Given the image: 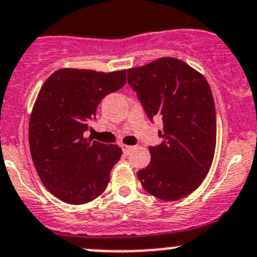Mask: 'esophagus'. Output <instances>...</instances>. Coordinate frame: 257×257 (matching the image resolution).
Listing matches in <instances>:
<instances>
[{
  "label": "esophagus",
  "instance_id": "1",
  "mask_svg": "<svg viewBox=\"0 0 257 257\" xmlns=\"http://www.w3.org/2000/svg\"><path fill=\"white\" fill-rule=\"evenodd\" d=\"M121 150H123L124 155H129L132 150H133V146H128V145H121Z\"/></svg>",
  "mask_w": 257,
  "mask_h": 257
}]
</instances>
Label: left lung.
<instances>
[{
	"label": "left lung",
	"instance_id": "obj_1",
	"mask_svg": "<svg viewBox=\"0 0 257 257\" xmlns=\"http://www.w3.org/2000/svg\"><path fill=\"white\" fill-rule=\"evenodd\" d=\"M128 83L151 121L162 119V143L150 147L151 162L138 171L146 191L166 201L183 199L203 183L212 166L217 120L212 91L201 73L164 57L128 69Z\"/></svg>",
	"mask_w": 257,
	"mask_h": 257
}]
</instances>
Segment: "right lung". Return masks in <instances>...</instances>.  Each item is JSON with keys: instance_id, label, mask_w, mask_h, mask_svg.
<instances>
[{"instance_id": "right-lung-1", "label": "right lung", "mask_w": 257, "mask_h": 257, "mask_svg": "<svg viewBox=\"0 0 257 257\" xmlns=\"http://www.w3.org/2000/svg\"><path fill=\"white\" fill-rule=\"evenodd\" d=\"M126 71L104 73L62 68L44 82L30 121L29 145L42 183L68 204H86L101 195L121 148L85 138L100 101L125 85Z\"/></svg>"}]
</instances>
